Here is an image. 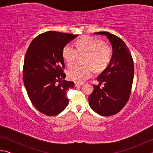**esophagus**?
<instances>
[{
	"mask_svg": "<svg viewBox=\"0 0 153 153\" xmlns=\"http://www.w3.org/2000/svg\"><path fill=\"white\" fill-rule=\"evenodd\" d=\"M75 85H76V87H77V86H82L83 84H82V83H76V84H75Z\"/></svg>",
	"mask_w": 153,
	"mask_h": 153,
	"instance_id": "obj_1",
	"label": "esophagus"
}]
</instances>
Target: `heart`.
Wrapping results in <instances>:
<instances>
[{
	"label": "heart",
	"instance_id": "b5f03b06",
	"mask_svg": "<svg viewBox=\"0 0 153 153\" xmlns=\"http://www.w3.org/2000/svg\"><path fill=\"white\" fill-rule=\"evenodd\" d=\"M86 54V65H76L67 71L70 79L76 82H83L97 70H102L109 64L112 57V51L109 46L104 45L101 40L91 37L81 38L75 43V47L68 44L63 50V57L67 65L71 66L76 61L79 55Z\"/></svg>",
	"mask_w": 153,
	"mask_h": 153
}]
</instances>
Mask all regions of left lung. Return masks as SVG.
<instances>
[{
    "label": "left lung",
    "mask_w": 153,
    "mask_h": 153,
    "mask_svg": "<svg viewBox=\"0 0 153 153\" xmlns=\"http://www.w3.org/2000/svg\"><path fill=\"white\" fill-rule=\"evenodd\" d=\"M106 36L112 45L113 55L108 65L98 77V85L88 97L90 107L102 116H111L122 109L130 97L134 67L132 56L126 43L109 32H96ZM103 82L104 86L100 89Z\"/></svg>",
    "instance_id": "obj_1"
}]
</instances>
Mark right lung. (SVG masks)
Listing matches in <instances>:
<instances>
[{
  "label": "right lung",
  "mask_w": 153,
  "mask_h": 153,
  "mask_svg": "<svg viewBox=\"0 0 153 153\" xmlns=\"http://www.w3.org/2000/svg\"><path fill=\"white\" fill-rule=\"evenodd\" d=\"M78 35L48 31L33 39L25 56L23 79L31 102L48 116L56 115L68 105L67 93L74 82L65 80L63 50Z\"/></svg>",
  "instance_id": "add662e5"
}]
</instances>
